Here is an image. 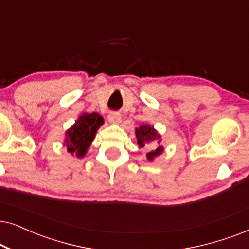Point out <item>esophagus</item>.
Returning <instances> with one entry per match:
<instances>
[{
    "label": "esophagus",
    "mask_w": 249,
    "mask_h": 249,
    "mask_svg": "<svg viewBox=\"0 0 249 249\" xmlns=\"http://www.w3.org/2000/svg\"><path fill=\"white\" fill-rule=\"evenodd\" d=\"M108 121L111 124H119L122 122V116L118 112H110L108 115Z\"/></svg>",
    "instance_id": "obj_1"
}]
</instances>
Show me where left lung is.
I'll return each instance as SVG.
<instances>
[{
	"label": "left lung",
	"instance_id": "left-lung-1",
	"mask_svg": "<svg viewBox=\"0 0 249 249\" xmlns=\"http://www.w3.org/2000/svg\"><path fill=\"white\" fill-rule=\"evenodd\" d=\"M135 137H137V143L139 144L140 148H153L155 147L156 143L159 144L155 149L147 153L146 157L149 162H153L157 156L162 155V153L164 152V147L161 144L162 135L159 133V131H157L153 125L146 124V123H144V124H141L139 127L135 128Z\"/></svg>",
	"mask_w": 249,
	"mask_h": 249
}]
</instances>
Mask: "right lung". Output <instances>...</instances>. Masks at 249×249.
I'll return each mask as SVG.
<instances>
[{"label":"right lung","mask_w":249,"mask_h":249,"mask_svg":"<svg viewBox=\"0 0 249 249\" xmlns=\"http://www.w3.org/2000/svg\"><path fill=\"white\" fill-rule=\"evenodd\" d=\"M105 124V119L97 112H83L74 124L65 131L64 146L71 155L83 159L92 144L96 132Z\"/></svg>","instance_id":"obj_1"}]
</instances>
